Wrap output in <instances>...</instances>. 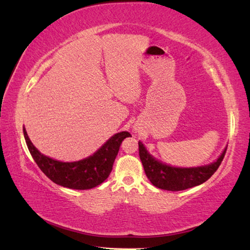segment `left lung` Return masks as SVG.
I'll list each match as a JSON object with an SVG mask.
<instances>
[{"label":"left lung","instance_id":"8db88e82","mask_svg":"<svg viewBox=\"0 0 250 250\" xmlns=\"http://www.w3.org/2000/svg\"><path fill=\"white\" fill-rule=\"evenodd\" d=\"M227 147L217 160L209 164L192 167H179L155 158L147 150L145 145L141 141L139 142L140 158L146 176L155 187L167 191L186 190L205 183L219 167L226 155Z\"/></svg>","mask_w":250,"mask_h":250}]
</instances>
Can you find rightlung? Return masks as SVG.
<instances>
[{
	"instance_id": "add662e5",
	"label": "right lung",
	"mask_w": 250,
	"mask_h": 250,
	"mask_svg": "<svg viewBox=\"0 0 250 250\" xmlns=\"http://www.w3.org/2000/svg\"><path fill=\"white\" fill-rule=\"evenodd\" d=\"M23 135L31 156L47 177L62 187L87 190L97 187L109 176L119 147L129 132L122 131L106 141L93 155L79 161L63 162L45 156L33 145L23 126Z\"/></svg>"
}]
</instances>
